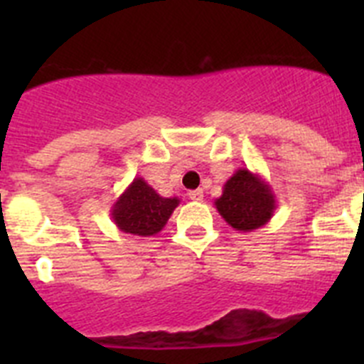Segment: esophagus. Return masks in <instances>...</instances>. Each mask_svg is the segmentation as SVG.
<instances>
[{
	"label": "esophagus",
	"instance_id": "esophagus-1",
	"mask_svg": "<svg viewBox=\"0 0 364 364\" xmlns=\"http://www.w3.org/2000/svg\"><path fill=\"white\" fill-rule=\"evenodd\" d=\"M189 198L195 202H200L204 198V191L202 189H193V191H189Z\"/></svg>",
	"mask_w": 364,
	"mask_h": 364
}]
</instances>
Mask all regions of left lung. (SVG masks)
I'll use <instances>...</instances> for the list:
<instances>
[{
	"label": "left lung",
	"mask_w": 364,
	"mask_h": 364,
	"mask_svg": "<svg viewBox=\"0 0 364 364\" xmlns=\"http://www.w3.org/2000/svg\"><path fill=\"white\" fill-rule=\"evenodd\" d=\"M215 208L231 228L246 233L268 224L277 210V202L272 186L262 176L239 167L226 180Z\"/></svg>",
	"instance_id": "8db88e82"
}]
</instances>
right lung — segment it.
<instances>
[{"label":"right lung","instance_id":"1","mask_svg":"<svg viewBox=\"0 0 364 364\" xmlns=\"http://www.w3.org/2000/svg\"><path fill=\"white\" fill-rule=\"evenodd\" d=\"M180 200L160 197L142 176L127 186L111 208V218L124 233L151 237L164 230Z\"/></svg>","mask_w":364,"mask_h":364}]
</instances>
